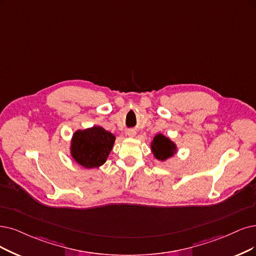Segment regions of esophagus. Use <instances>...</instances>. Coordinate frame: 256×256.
Segmentation results:
<instances>
[{
	"label": "esophagus",
	"instance_id": "obj_1",
	"mask_svg": "<svg viewBox=\"0 0 256 256\" xmlns=\"http://www.w3.org/2000/svg\"><path fill=\"white\" fill-rule=\"evenodd\" d=\"M136 135V132L134 130H128V137H134Z\"/></svg>",
	"mask_w": 256,
	"mask_h": 256
}]
</instances>
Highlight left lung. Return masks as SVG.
<instances>
[{"instance_id": "left-lung-1", "label": "left lung", "mask_w": 256, "mask_h": 256, "mask_svg": "<svg viewBox=\"0 0 256 256\" xmlns=\"http://www.w3.org/2000/svg\"><path fill=\"white\" fill-rule=\"evenodd\" d=\"M150 150L154 157L159 162H166V160L174 157L177 153L178 148L174 141L164 134H157L153 140L150 141Z\"/></svg>"}]
</instances>
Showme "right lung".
Returning <instances> with one entry per match:
<instances>
[{"label":"right lung","mask_w":256,"mask_h":256,"mask_svg":"<svg viewBox=\"0 0 256 256\" xmlns=\"http://www.w3.org/2000/svg\"><path fill=\"white\" fill-rule=\"evenodd\" d=\"M115 140V135L98 126L77 130L70 140V153L85 168H99L106 164Z\"/></svg>","instance_id":"obj_1"}]
</instances>
